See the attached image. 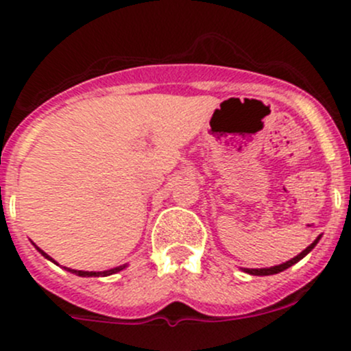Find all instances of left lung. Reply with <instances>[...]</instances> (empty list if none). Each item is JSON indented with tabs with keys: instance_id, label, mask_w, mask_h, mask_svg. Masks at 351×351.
<instances>
[{
	"instance_id": "1",
	"label": "left lung",
	"mask_w": 351,
	"mask_h": 351,
	"mask_svg": "<svg viewBox=\"0 0 351 351\" xmlns=\"http://www.w3.org/2000/svg\"><path fill=\"white\" fill-rule=\"evenodd\" d=\"M319 239H321V236H317V238L314 239V241L311 243L309 246H307L306 250L302 251V253H299V254H297V256H293L292 260L285 261V263H282V265H275V267H268V268H241V270L244 271V274L258 275V277H265V275H275V274H280V271L287 270V268H290V267H292V265H295L297 261L302 260V258L306 256V254H309L311 251L314 250V246H316V244L319 243Z\"/></svg>"
}]
</instances>
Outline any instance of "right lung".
Listing matches in <instances>:
<instances>
[{
    "mask_svg": "<svg viewBox=\"0 0 351 351\" xmlns=\"http://www.w3.org/2000/svg\"><path fill=\"white\" fill-rule=\"evenodd\" d=\"M32 244H34V246L37 247V251H38V253L42 254V256L47 258L49 261H52V263L58 265V261L52 260V258L49 256V254L45 253V251H42L40 247L37 246V244H35V243H32ZM64 268H66V267H64ZM123 268H127V263H125V265H120V267H115V268H110V270H104V271H83V270H71V268H66V270H67V271H71V274L77 275V277H108V275L119 274V271H122Z\"/></svg>",
    "mask_w": 351,
    "mask_h": 351,
    "instance_id": "1",
    "label": "right lung"
}]
</instances>
